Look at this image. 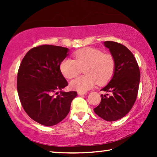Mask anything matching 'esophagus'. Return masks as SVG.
I'll return each mask as SVG.
<instances>
[{
  "mask_svg": "<svg viewBox=\"0 0 157 157\" xmlns=\"http://www.w3.org/2000/svg\"><path fill=\"white\" fill-rule=\"evenodd\" d=\"M78 94L81 95H87V94L86 92H78Z\"/></svg>",
  "mask_w": 157,
  "mask_h": 157,
  "instance_id": "1",
  "label": "esophagus"
}]
</instances>
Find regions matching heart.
<instances>
[{
    "label": "heart",
    "mask_w": 157,
    "mask_h": 157,
    "mask_svg": "<svg viewBox=\"0 0 157 157\" xmlns=\"http://www.w3.org/2000/svg\"><path fill=\"white\" fill-rule=\"evenodd\" d=\"M115 65V59L111 54L93 48H85L75 53V59H63L61 62L60 70L66 78H72L85 68L86 75L72 80L70 87L78 92H86L97 82L104 84L109 81L114 74Z\"/></svg>",
    "instance_id": "obj_1"
}]
</instances>
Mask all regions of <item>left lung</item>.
<instances>
[{"label":"left lung","instance_id":"obj_1","mask_svg":"<svg viewBox=\"0 0 157 157\" xmlns=\"http://www.w3.org/2000/svg\"><path fill=\"white\" fill-rule=\"evenodd\" d=\"M115 59V70L111 80L101 90L110 92L107 97L101 95V102L94 110L101 119L115 121L129 113L136 100L140 80L139 66L133 53L123 44L105 41Z\"/></svg>","mask_w":157,"mask_h":157}]
</instances>
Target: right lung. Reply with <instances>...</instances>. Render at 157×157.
<instances>
[{
	"label": "right lung",
	"instance_id": "1",
	"mask_svg": "<svg viewBox=\"0 0 157 157\" xmlns=\"http://www.w3.org/2000/svg\"><path fill=\"white\" fill-rule=\"evenodd\" d=\"M68 48L44 45L31 49L21 61L17 73L20 100L32 119L44 126H53L68 115L76 91L65 92L68 85L60 70L61 62L68 56ZM59 90L60 94H53Z\"/></svg>",
	"mask_w": 157,
	"mask_h": 157
}]
</instances>
